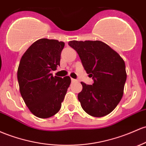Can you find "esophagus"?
Instances as JSON below:
<instances>
[{"instance_id":"esophagus-1","label":"esophagus","mask_w":146,"mask_h":146,"mask_svg":"<svg viewBox=\"0 0 146 146\" xmlns=\"http://www.w3.org/2000/svg\"><path fill=\"white\" fill-rule=\"evenodd\" d=\"M71 81H72V82H76L77 80L76 79H73V78H71Z\"/></svg>"}]
</instances>
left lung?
I'll return each mask as SVG.
<instances>
[{
    "mask_svg": "<svg viewBox=\"0 0 146 146\" xmlns=\"http://www.w3.org/2000/svg\"><path fill=\"white\" fill-rule=\"evenodd\" d=\"M86 73L94 84L82 82V90L78 98L84 111L102 117L113 111L123 95L127 74L125 62L117 52L100 41H70Z\"/></svg>",
    "mask_w": 146,
    "mask_h": 146,
    "instance_id": "obj_1",
    "label": "left lung"
}]
</instances>
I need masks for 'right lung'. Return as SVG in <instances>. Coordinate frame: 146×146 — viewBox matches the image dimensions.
Segmentation results:
<instances>
[{
  "instance_id": "1",
  "label": "right lung",
  "mask_w": 146,
  "mask_h": 146,
  "mask_svg": "<svg viewBox=\"0 0 146 146\" xmlns=\"http://www.w3.org/2000/svg\"><path fill=\"white\" fill-rule=\"evenodd\" d=\"M64 43L41 39L33 43L21 59L17 71L19 90L30 111L41 118L60 111L70 78L53 77L51 70L60 64Z\"/></svg>"
}]
</instances>
